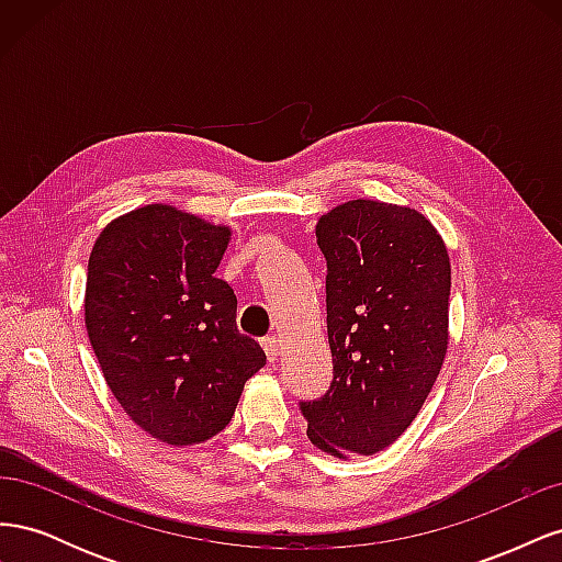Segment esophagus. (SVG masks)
I'll use <instances>...</instances> for the list:
<instances>
[{"instance_id":"1","label":"esophagus","mask_w":562,"mask_h":562,"mask_svg":"<svg viewBox=\"0 0 562 562\" xmlns=\"http://www.w3.org/2000/svg\"><path fill=\"white\" fill-rule=\"evenodd\" d=\"M262 349H265V353H267V361H269V363H274V361L279 359V342H277V337H265V339H262Z\"/></svg>"}]
</instances>
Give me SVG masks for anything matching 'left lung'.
I'll return each instance as SVG.
<instances>
[{
  "label": "left lung",
  "instance_id": "left-lung-1",
  "mask_svg": "<svg viewBox=\"0 0 562 562\" xmlns=\"http://www.w3.org/2000/svg\"><path fill=\"white\" fill-rule=\"evenodd\" d=\"M330 389L300 401L312 443L375 454L411 427L448 351L450 258L427 217L353 199L321 215Z\"/></svg>",
  "mask_w": 562,
  "mask_h": 562
}]
</instances>
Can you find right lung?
Masks as SVG:
<instances>
[{"label":"right lung","mask_w":562,"mask_h":562,"mask_svg":"<svg viewBox=\"0 0 562 562\" xmlns=\"http://www.w3.org/2000/svg\"><path fill=\"white\" fill-rule=\"evenodd\" d=\"M229 227L164 203L116 217L89 258L83 318L126 415L168 446L223 431L267 356L236 328V295L215 269Z\"/></svg>","instance_id":"1"}]
</instances>
